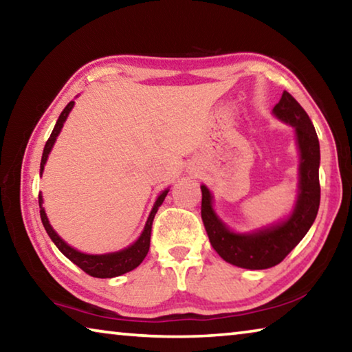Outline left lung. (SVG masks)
<instances>
[{
    "instance_id": "obj_1",
    "label": "left lung",
    "mask_w": 352,
    "mask_h": 352,
    "mask_svg": "<svg viewBox=\"0 0 352 352\" xmlns=\"http://www.w3.org/2000/svg\"><path fill=\"white\" fill-rule=\"evenodd\" d=\"M273 113L295 127L301 152L300 195L289 220L259 233H231L214 214L210 190L201 186V220L212 248L230 264L250 270L270 269L279 264L306 236L320 208V142L311 118L287 91H283Z\"/></svg>"
}]
</instances>
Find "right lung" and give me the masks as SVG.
<instances>
[{
    "label": "right lung",
    "mask_w": 352,
    "mask_h": 352,
    "mask_svg": "<svg viewBox=\"0 0 352 352\" xmlns=\"http://www.w3.org/2000/svg\"><path fill=\"white\" fill-rule=\"evenodd\" d=\"M73 105H74V100H71V102L67 107H65L63 111L60 113V116H58V119H57V124H56L54 130H52L50 140L46 141L43 157H41V163H40V175L45 169V163L47 160V155H50L52 146H54L56 138L58 136V133H60L65 119L68 118L71 109H73ZM168 192H169V190H164V192L160 194V197L157 199V201H155L151 216H148V219H147L144 231H142L140 239L136 241L133 245H130L129 248L122 250V252H118V253L85 254V253L77 252V250H74V248H71L68 243H65L60 239V237L57 236L56 231L52 230V226L50 225V222H47V217H46L45 210H43V199H41V194H38L40 217H41V222H43L46 233L50 234L52 242L56 243L57 248L60 250V252L65 256H67V258L71 262H74L77 267H80V269L85 273H88L90 276H94V278H115V276L124 275V273L136 269V267H138L141 262L144 261L146 254L148 252V247H151V231H152L153 217H155V214H157L158 208L162 206L163 200H164L166 195H168Z\"/></svg>",
    "instance_id": "right-lung-1"
}]
</instances>
